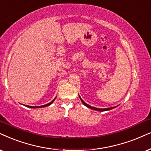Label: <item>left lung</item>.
<instances>
[{
    "label": "left lung",
    "mask_w": 151,
    "mask_h": 151,
    "mask_svg": "<svg viewBox=\"0 0 151 151\" xmlns=\"http://www.w3.org/2000/svg\"><path fill=\"white\" fill-rule=\"evenodd\" d=\"M79 98H80V100H81V102L83 103V104H84V105L86 106H87L88 108H89V109H93V110H96V111H109V110H111V109H114V108H116V107H117V106H113V107H109V108H106V109H99V108H96V107H93V106H90L89 104H86V103L84 101H83V100H82L81 99V97H80V95H79Z\"/></svg>",
    "instance_id": "8db88e82"
}]
</instances>
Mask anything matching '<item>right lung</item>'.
<instances>
[{"label":"right lung","instance_id":"obj_1","mask_svg":"<svg viewBox=\"0 0 151 151\" xmlns=\"http://www.w3.org/2000/svg\"><path fill=\"white\" fill-rule=\"evenodd\" d=\"M56 98H55L54 99H53V100L51 101V102H49V103H48V104H45V105H42V106H28V105H24V106H27V107H28V108H33V109H36V108H42V107H45V106H49V105H51V104H52V103L54 102V100H56Z\"/></svg>","mask_w":151,"mask_h":151}]
</instances>
